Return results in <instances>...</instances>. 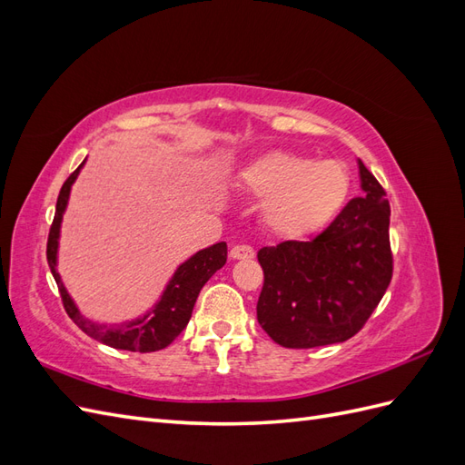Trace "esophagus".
<instances>
[{"label": "esophagus", "mask_w": 465, "mask_h": 465, "mask_svg": "<svg viewBox=\"0 0 465 465\" xmlns=\"http://www.w3.org/2000/svg\"><path fill=\"white\" fill-rule=\"evenodd\" d=\"M256 256V252L252 246L246 244H236L231 248V258L232 260H252Z\"/></svg>", "instance_id": "34e87169"}]
</instances>
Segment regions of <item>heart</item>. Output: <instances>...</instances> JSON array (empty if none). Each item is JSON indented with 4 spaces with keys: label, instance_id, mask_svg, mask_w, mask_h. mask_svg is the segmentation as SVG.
Instances as JSON below:
<instances>
[{
    "label": "heart",
    "instance_id": "b5f03b06",
    "mask_svg": "<svg viewBox=\"0 0 465 465\" xmlns=\"http://www.w3.org/2000/svg\"><path fill=\"white\" fill-rule=\"evenodd\" d=\"M242 188L263 202V223L283 241H306L340 217L349 192L347 168L333 159L312 161L291 151H270L241 174Z\"/></svg>",
    "mask_w": 465,
    "mask_h": 465
}]
</instances>
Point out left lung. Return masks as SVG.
<instances>
[{
  "mask_svg": "<svg viewBox=\"0 0 465 465\" xmlns=\"http://www.w3.org/2000/svg\"><path fill=\"white\" fill-rule=\"evenodd\" d=\"M361 198L308 242L287 241L258 252L263 289L258 322L289 349L347 341L371 318L391 279L390 203L359 159Z\"/></svg>",
  "mask_w": 465,
  "mask_h": 465,
  "instance_id": "1",
  "label": "left lung"
}]
</instances>
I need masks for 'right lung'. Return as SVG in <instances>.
Wrapping results in <instances>:
<instances>
[{
	"instance_id": "obj_1",
	"label": "right lung",
	"mask_w": 465,
	"mask_h": 465,
	"mask_svg": "<svg viewBox=\"0 0 465 465\" xmlns=\"http://www.w3.org/2000/svg\"><path fill=\"white\" fill-rule=\"evenodd\" d=\"M83 164H85V161H83L77 166V171L64 182L58 195V203H55V215L50 227L46 246L50 272L55 279V283H58L65 312L89 337L108 347L122 351H139V353H153V351L164 349L188 326L195 299H198L202 287L211 279V275L227 263V242H217L213 246L203 248L200 252H195V254L188 258L184 263H180L171 281H168V285L164 287L157 304L143 316L124 323H98L94 320H89L87 316L81 314L74 299L69 297V292L58 273L62 219L67 207L69 192H72V186L77 180Z\"/></svg>"
}]
</instances>
